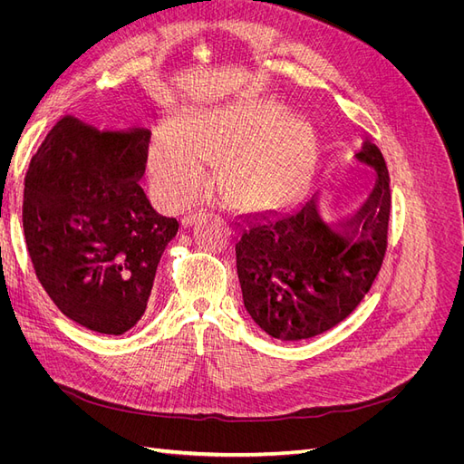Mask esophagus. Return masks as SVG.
<instances>
[{
    "mask_svg": "<svg viewBox=\"0 0 464 464\" xmlns=\"http://www.w3.org/2000/svg\"><path fill=\"white\" fill-rule=\"evenodd\" d=\"M201 215H205V210H195V213H189L181 218V224H184V227H189V224H193Z\"/></svg>",
    "mask_w": 464,
    "mask_h": 464,
    "instance_id": "34e87169",
    "label": "esophagus"
}]
</instances>
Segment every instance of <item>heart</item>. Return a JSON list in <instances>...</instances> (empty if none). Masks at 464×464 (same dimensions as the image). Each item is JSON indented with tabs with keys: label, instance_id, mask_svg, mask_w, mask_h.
I'll use <instances>...</instances> for the list:
<instances>
[{
	"label": "heart",
	"instance_id": "1",
	"mask_svg": "<svg viewBox=\"0 0 464 464\" xmlns=\"http://www.w3.org/2000/svg\"><path fill=\"white\" fill-rule=\"evenodd\" d=\"M283 110L234 104L191 111L179 137L159 135L150 150L152 170L164 184L189 195L203 179L201 162H224L222 186L234 199L263 203L278 198L302 170L310 133L300 121L286 123Z\"/></svg>",
	"mask_w": 464,
	"mask_h": 464
}]
</instances>
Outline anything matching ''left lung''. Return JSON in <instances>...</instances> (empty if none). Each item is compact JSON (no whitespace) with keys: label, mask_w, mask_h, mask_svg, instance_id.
I'll list each match as a JSON object with an SVG mask.
<instances>
[{"label":"left lung","mask_w":464,"mask_h":464,"mask_svg":"<svg viewBox=\"0 0 464 464\" xmlns=\"http://www.w3.org/2000/svg\"><path fill=\"white\" fill-rule=\"evenodd\" d=\"M356 159L377 172L360 210V228H329L314 199L300 210H269L237 224L236 269L244 305L273 339H310L339 325L382 269L391 213L387 164L370 141Z\"/></svg>","instance_id":"obj_1"}]
</instances>
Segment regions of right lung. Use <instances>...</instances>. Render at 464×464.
Returning a JSON list of instances; mask_svg holds the SVG:
<instances>
[{"mask_svg":"<svg viewBox=\"0 0 464 464\" xmlns=\"http://www.w3.org/2000/svg\"><path fill=\"white\" fill-rule=\"evenodd\" d=\"M150 133L98 131L65 116L24 178L23 230L42 288L94 333L123 334L141 319L178 220L139 186Z\"/></svg>","mask_w":464,"mask_h":464,"instance_id":"right-lung-1","label":"right lung"}]
</instances>
